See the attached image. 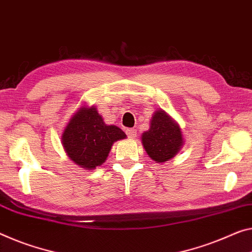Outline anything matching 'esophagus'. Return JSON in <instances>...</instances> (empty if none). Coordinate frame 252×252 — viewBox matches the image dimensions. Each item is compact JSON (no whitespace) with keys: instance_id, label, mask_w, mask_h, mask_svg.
<instances>
[{"instance_id":"1","label":"esophagus","mask_w":252,"mask_h":252,"mask_svg":"<svg viewBox=\"0 0 252 252\" xmlns=\"http://www.w3.org/2000/svg\"><path fill=\"white\" fill-rule=\"evenodd\" d=\"M126 134H127V136H128L129 138H135V137H136V129L127 128L126 129Z\"/></svg>"}]
</instances>
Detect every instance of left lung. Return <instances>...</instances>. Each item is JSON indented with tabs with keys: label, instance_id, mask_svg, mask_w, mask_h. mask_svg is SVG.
I'll list each match as a JSON object with an SVG mask.
<instances>
[{
	"label": "left lung",
	"instance_id": "8db88e82",
	"mask_svg": "<svg viewBox=\"0 0 252 252\" xmlns=\"http://www.w3.org/2000/svg\"><path fill=\"white\" fill-rule=\"evenodd\" d=\"M143 146L152 160L165 162L173 158L183 145V134L179 126L158 110L154 114L151 127L142 135Z\"/></svg>",
	"mask_w": 252,
	"mask_h": 252
}]
</instances>
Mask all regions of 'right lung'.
I'll use <instances>...</instances> for the list:
<instances>
[{
  "mask_svg": "<svg viewBox=\"0 0 252 252\" xmlns=\"http://www.w3.org/2000/svg\"><path fill=\"white\" fill-rule=\"evenodd\" d=\"M126 135L117 126H107L94 107L81 108L73 116L63 133V145L67 156L86 169L102 164L114 142Z\"/></svg>",
  "mask_w": 252,
  "mask_h": 252,
  "instance_id": "obj_1",
  "label": "right lung"
}]
</instances>
